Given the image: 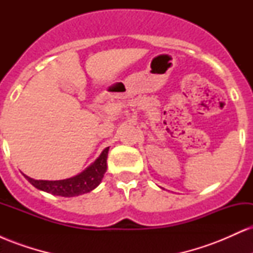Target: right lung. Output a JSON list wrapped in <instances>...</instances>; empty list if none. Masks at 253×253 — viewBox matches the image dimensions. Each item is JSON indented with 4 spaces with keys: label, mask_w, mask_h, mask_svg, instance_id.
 Listing matches in <instances>:
<instances>
[{
    "label": "right lung",
    "mask_w": 253,
    "mask_h": 253,
    "mask_svg": "<svg viewBox=\"0 0 253 253\" xmlns=\"http://www.w3.org/2000/svg\"><path fill=\"white\" fill-rule=\"evenodd\" d=\"M109 147H106L101 156L89 168H86L80 175L62 181H38L31 177L25 176L33 187L46 193L71 197L89 193L100 184L103 175L107 171V156Z\"/></svg>",
    "instance_id": "obj_1"
}]
</instances>
